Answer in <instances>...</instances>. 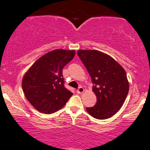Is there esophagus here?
<instances>
[{
	"mask_svg": "<svg viewBox=\"0 0 150 150\" xmlns=\"http://www.w3.org/2000/svg\"><path fill=\"white\" fill-rule=\"evenodd\" d=\"M76 92H77V93H83V92H84V88H83V87H79V88L77 89Z\"/></svg>",
	"mask_w": 150,
	"mask_h": 150,
	"instance_id": "obj_1",
	"label": "esophagus"
}]
</instances>
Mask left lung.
<instances>
[{
  "instance_id": "8db88e82",
  "label": "left lung",
  "mask_w": 150,
  "mask_h": 150,
  "mask_svg": "<svg viewBox=\"0 0 150 150\" xmlns=\"http://www.w3.org/2000/svg\"><path fill=\"white\" fill-rule=\"evenodd\" d=\"M77 54L93 83L96 104L87 112L99 120L109 118L118 111L129 91L125 71L111 57L98 50H79Z\"/></svg>"
}]
</instances>
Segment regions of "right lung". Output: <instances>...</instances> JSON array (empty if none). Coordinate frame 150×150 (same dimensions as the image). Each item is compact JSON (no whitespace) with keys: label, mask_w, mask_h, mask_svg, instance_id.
Segmentation results:
<instances>
[{"label":"right lung","mask_w":150,"mask_h":150,"mask_svg":"<svg viewBox=\"0 0 150 150\" xmlns=\"http://www.w3.org/2000/svg\"><path fill=\"white\" fill-rule=\"evenodd\" d=\"M74 55V50H53L37 60L24 75L23 92L38 111L53 113L64 107L72 96L64 86L62 69Z\"/></svg>","instance_id":"obj_1"}]
</instances>
